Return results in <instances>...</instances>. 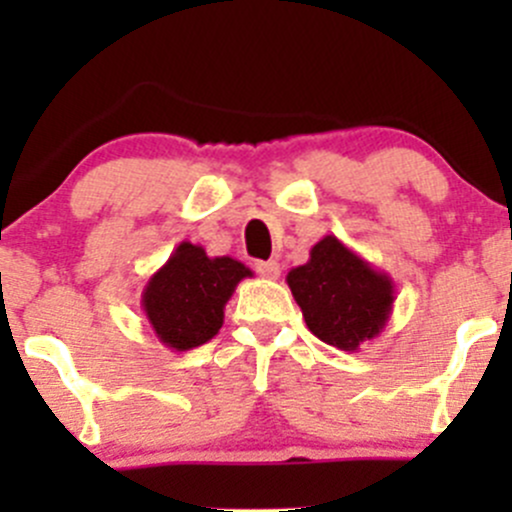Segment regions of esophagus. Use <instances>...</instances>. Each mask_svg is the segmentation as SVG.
<instances>
[{
	"instance_id": "1",
	"label": "esophagus",
	"mask_w": 512,
	"mask_h": 512,
	"mask_svg": "<svg viewBox=\"0 0 512 512\" xmlns=\"http://www.w3.org/2000/svg\"><path fill=\"white\" fill-rule=\"evenodd\" d=\"M255 270H257V275L265 277V280H277V277H280V262L260 260V262H255Z\"/></svg>"
}]
</instances>
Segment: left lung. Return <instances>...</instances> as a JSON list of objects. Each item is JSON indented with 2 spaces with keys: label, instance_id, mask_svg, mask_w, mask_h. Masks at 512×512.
Wrapping results in <instances>:
<instances>
[{
  "label": "left lung",
  "instance_id": "8db88e82",
  "mask_svg": "<svg viewBox=\"0 0 512 512\" xmlns=\"http://www.w3.org/2000/svg\"><path fill=\"white\" fill-rule=\"evenodd\" d=\"M287 285L309 332L342 352L379 337L396 299L394 280L334 235L322 237L309 260L287 272Z\"/></svg>",
  "mask_w": 512,
  "mask_h": 512
}]
</instances>
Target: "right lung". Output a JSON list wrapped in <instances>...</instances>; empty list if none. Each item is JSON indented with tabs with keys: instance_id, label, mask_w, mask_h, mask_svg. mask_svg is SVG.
I'll return each mask as SVG.
<instances>
[{
	"instance_id": "right-lung-1",
	"label": "right lung",
	"mask_w": 512,
	"mask_h": 512,
	"mask_svg": "<svg viewBox=\"0 0 512 512\" xmlns=\"http://www.w3.org/2000/svg\"><path fill=\"white\" fill-rule=\"evenodd\" d=\"M245 277L252 270L240 260L208 257L205 247L180 242L143 287L141 309L160 344L188 352L220 332L227 299Z\"/></svg>"
}]
</instances>
